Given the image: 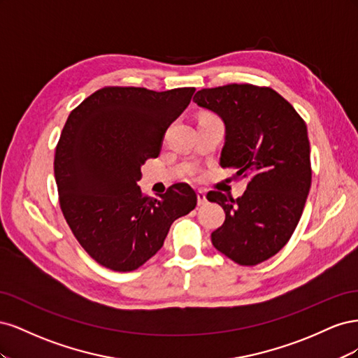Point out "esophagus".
<instances>
[{"label": "esophagus", "mask_w": 358, "mask_h": 358, "mask_svg": "<svg viewBox=\"0 0 358 358\" xmlns=\"http://www.w3.org/2000/svg\"><path fill=\"white\" fill-rule=\"evenodd\" d=\"M197 203H199V206H203L206 203V194L201 189L197 191Z\"/></svg>", "instance_id": "obj_1"}]
</instances>
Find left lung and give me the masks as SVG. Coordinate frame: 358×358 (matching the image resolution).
<instances>
[{
    "label": "left lung",
    "mask_w": 358,
    "mask_h": 358,
    "mask_svg": "<svg viewBox=\"0 0 358 358\" xmlns=\"http://www.w3.org/2000/svg\"><path fill=\"white\" fill-rule=\"evenodd\" d=\"M194 101L225 124L221 167L248 179L239 199L220 191L206 196L225 212L212 243L241 266L263 263L287 245L305 208L312 180L306 124L268 86L229 83L200 90Z\"/></svg>",
    "instance_id": "1"
}]
</instances>
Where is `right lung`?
<instances>
[{
    "label": "right lung",
    "instance_id": "obj_1",
    "mask_svg": "<svg viewBox=\"0 0 358 358\" xmlns=\"http://www.w3.org/2000/svg\"><path fill=\"white\" fill-rule=\"evenodd\" d=\"M194 92L104 86L69 115L53 161L59 206L99 264L133 272L159 251L171 224L196 208L188 183H175L159 199L137 185L140 167L158 157L162 136Z\"/></svg>",
    "mask_w": 358,
    "mask_h": 358
}]
</instances>
